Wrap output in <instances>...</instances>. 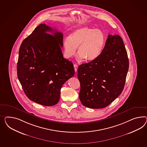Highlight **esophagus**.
I'll return each instance as SVG.
<instances>
[{
  "instance_id": "esophagus-1",
  "label": "esophagus",
  "mask_w": 147,
  "mask_h": 147,
  "mask_svg": "<svg viewBox=\"0 0 147 147\" xmlns=\"http://www.w3.org/2000/svg\"><path fill=\"white\" fill-rule=\"evenodd\" d=\"M74 71H75L76 72L77 70H78V65H76V64H74Z\"/></svg>"
}]
</instances>
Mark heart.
<instances>
[{"instance_id": "1", "label": "heart", "mask_w": 147, "mask_h": 147, "mask_svg": "<svg viewBox=\"0 0 147 147\" xmlns=\"http://www.w3.org/2000/svg\"><path fill=\"white\" fill-rule=\"evenodd\" d=\"M105 43L103 32L98 29L82 27L78 28L66 37L63 43L64 56L69 58L78 53L80 58L92 61L100 55Z\"/></svg>"}]
</instances>
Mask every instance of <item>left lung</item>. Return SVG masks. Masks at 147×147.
I'll return each mask as SVG.
<instances>
[{
    "label": "left lung",
    "instance_id": "left-lung-1",
    "mask_svg": "<svg viewBox=\"0 0 147 147\" xmlns=\"http://www.w3.org/2000/svg\"><path fill=\"white\" fill-rule=\"evenodd\" d=\"M128 68L129 60L122 38L118 35H109L100 55L78 67L82 104L91 109L107 107L121 94Z\"/></svg>",
    "mask_w": 147,
    "mask_h": 147
}]
</instances>
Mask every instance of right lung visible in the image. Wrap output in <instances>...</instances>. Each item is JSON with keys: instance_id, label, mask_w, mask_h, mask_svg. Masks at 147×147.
<instances>
[{"instance_id": "add662e5", "label": "right lung", "mask_w": 147, "mask_h": 147, "mask_svg": "<svg viewBox=\"0 0 147 147\" xmlns=\"http://www.w3.org/2000/svg\"><path fill=\"white\" fill-rule=\"evenodd\" d=\"M63 34L46 24H40L21 44L18 78L25 94L36 103H58L63 85L75 74L72 63L63 57Z\"/></svg>"}]
</instances>
